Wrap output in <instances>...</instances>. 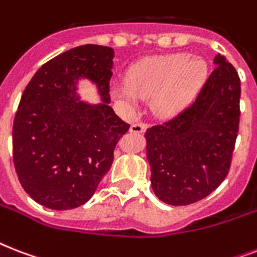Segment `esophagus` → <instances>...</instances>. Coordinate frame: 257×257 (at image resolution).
Instances as JSON below:
<instances>
[{
  "label": "esophagus",
  "mask_w": 257,
  "mask_h": 257,
  "mask_svg": "<svg viewBox=\"0 0 257 257\" xmlns=\"http://www.w3.org/2000/svg\"><path fill=\"white\" fill-rule=\"evenodd\" d=\"M148 128V125L145 124V122H136V124H132L131 125V132L132 133H143L147 131Z\"/></svg>",
  "instance_id": "34e87169"
}]
</instances>
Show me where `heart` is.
Instances as JSON below:
<instances>
[{
	"instance_id": "heart-1",
	"label": "heart",
	"mask_w": 257,
	"mask_h": 257,
	"mask_svg": "<svg viewBox=\"0 0 257 257\" xmlns=\"http://www.w3.org/2000/svg\"><path fill=\"white\" fill-rule=\"evenodd\" d=\"M205 60L188 53L147 58L129 70L126 82L113 84L112 96L126 105L139 104L141 97H153L157 112H175L195 97L205 81Z\"/></svg>"
}]
</instances>
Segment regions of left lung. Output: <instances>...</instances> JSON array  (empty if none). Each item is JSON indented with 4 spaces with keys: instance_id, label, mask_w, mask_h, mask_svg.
Returning a JSON list of instances; mask_svg holds the SVG:
<instances>
[{
    "instance_id": "1",
    "label": "left lung",
    "mask_w": 257,
    "mask_h": 257,
    "mask_svg": "<svg viewBox=\"0 0 257 257\" xmlns=\"http://www.w3.org/2000/svg\"><path fill=\"white\" fill-rule=\"evenodd\" d=\"M216 68L189 106L147 129L155 195L169 205L207 197L227 177L240 121V78L217 54Z\"/></svg>"
}]
</instances>
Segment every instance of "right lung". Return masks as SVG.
I'll return each instance as SVG.
<instances>
[{
	"instance_id": "1",
	"label": "right lung",
	"mask_w": 257,
	"mask_h": 257,
	"mask_svg": "<svg viewBox=\"0 0 257 257\" xmlns=\"http://www.w3.org/2000/svg\"><path fill=\"white\" fill-rule=\"evenodd\" d=\"M114 50L81 45L40 68L22 93L13 124V161L28 195L66 211L85 204L113 163L129 125L109 106ZM81 78L97 86L101 102L79 100Z\"/></svg>"
}]
</instances>
